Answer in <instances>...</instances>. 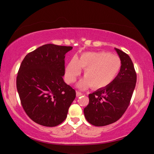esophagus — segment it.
<instances>
[{"instance_id": "obj_1", "label": "esophagus", "mask_w": 154, "mask_h": 154, "mask_svg": "<svg viewBox=\"0 0 154 154\" xmlns=\"http://www.w3.org/2000/svg\"><path fill=\"white\" fill-rule=\"evenodd\" d=\"M82 95V93H80V92H78V91L76 92V95H77V97L81 96V95Z\"/></svg>"}]
</instances>
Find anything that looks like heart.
<instances>
[{
  "instance_id": "heart-1",
  "label": "heart",
  "mask_w": 154,
  "mask_h": 154,
  "mask_svg": "<svg viewBox=\"0 0 154 154\" xmlns=\"http://www.w3.org/2000/svg\"><path fill=\"white\" fill-rule=\"evenodd\" d=\"M121 66V60L114 55L103 51L86 52L78 59L72 58L70 60L65 69V75L67 82H74L83 68L85 77L79 81L77 87L85 89L91 86L93 89H101L116 79Z\"/></svg>"
}]
</instances>
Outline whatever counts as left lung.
I'll use <instances>...</instances> for the list:
<instances>
[{
	"instance_id": "8db88e82",
	"label": "left lung",
	"mask_w": 154,
	"mask_h": 154,
	"mask_svg": "<svg viewBox=\"0 0 154 154\" xmlns=\"http://www.w3.org/2000/svg\"><path fill=\"white\" fill-rule=\"evenodd\" d=\"M122 66L117 77L107 87L89 94V103L84 109L85 117L91 125L106 126L117 121L127 110L135 88L137 75L128 54L114 48Z\"/></svg>"
}]
</instances>
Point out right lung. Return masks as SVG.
<instances>
[{
	"label": "right lung",
	"instance_id": "obj_1",
	"mask_svg": "<svg viewBox=\"0 0 154 154\" xmlns=\"http://www.w3.org/2000/svg\"><path fill=\"white\" fill-rule=\"evenodd\" d=\"M71 46L46 44L29 53L17 74V88L27 116L45 127L62 123L76 97L64 82V59Z\"/></svg>",
	"mask_w": 154,
	"mask_h": 154
}]
</instances>
